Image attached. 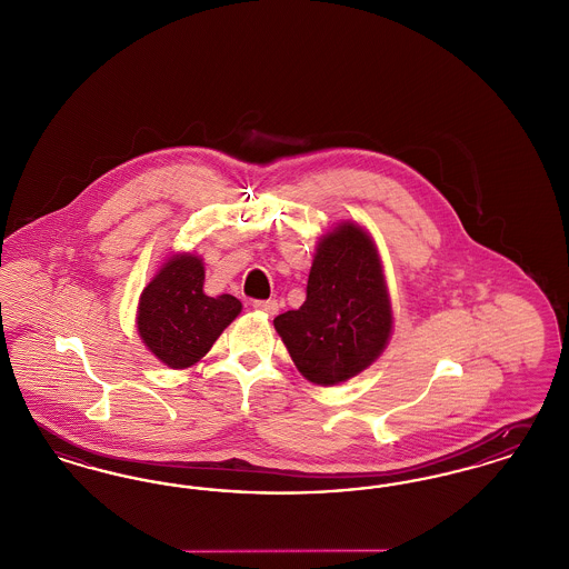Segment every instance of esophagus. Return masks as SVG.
Returning <instances> with one entry per match:
<instances>
[{
    "mask_svg": "<svg viewBox=\"0 0 569 569\" xmlns=\"http://www.w3.org/2000/svg\"><path fill=\"white\" fill-rule=\"evenodd\" d=\"M252 306H254L259 312H266V315H270V317H273V315L278 312V301H276V299H254Z\"/></svg>",
    "mask_w": 569,
    "mask_h": 569,
    "instance_id": "esophagus-1",
    "label": "esophagus"
}]
</instances>
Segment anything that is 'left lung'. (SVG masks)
Returning a JSON list of instances; mask_svg holds the SVG:
<instances>
[{"label":"left lung","mask_w":569,"mask_h":569,"mask_svg":"<svg viewBox=\"0 0 569 569\" xmlns=\"http://www.w3.org/2000/svg\"><path fill=\"white\" fill-rule=\"evenodd\" d=\"M273 328L299 372L319 386H336L368 368L391 331L388 287L375 243L345 222L319 241L306 301L282 312Z\"/></svg>","instance_id":"left-lung-1"}]
</instances>
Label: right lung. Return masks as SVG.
Here are the masks:
<instances>
[{
  "instance_id": "1",
  "label": "right lung",
  "mask_w": 569,
  "mask_h": 569,
  "mask_svg": "<svg viewBox=\"0 0 569 569\" xmlns=\"http://www.w3.org/2000/svg\"><path fill=\"white\" fill-rule=\"evenodd\" d=\"M201 259L180 254L143 289L137 328L151 353L171 368H188L203 358L241 310L233 296L203 293Z\"/></svg>"
}]
</instances>
